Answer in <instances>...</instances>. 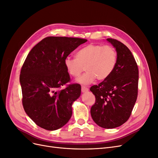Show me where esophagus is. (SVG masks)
<instances>
[{
  "label": "esophagus",
  "mask_w": 158,
  "mask_h": 158,
  "mask_svg": "<svg viewBox=\"0 0 158 158\" xmlns=\"http://www.w3.org/2000/svg\"><path fill=\"white\" fill-rule=\"evenodd\" d=\"M87 92H88V88H86V87H85V86H82V93H85Z\"/></svg>",
  "instance_id": "esophagus-1"
}]
</instances>
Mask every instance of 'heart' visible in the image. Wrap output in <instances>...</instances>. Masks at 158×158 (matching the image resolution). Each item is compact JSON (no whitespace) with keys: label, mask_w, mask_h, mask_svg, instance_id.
<instances>
[{"label":"heart","mask_w":158,"mask_h":158,"mask_svg":"<svg viewBox=\"0 0 158 158\" xmlns=\"http://www.w3.org/2000/svg\"><path fill=\"white\" fill-rule=\"evenodd\" d=\"M117 52L111 46L89 44L76 53V58L67 57L64 64L68 73L77 77L84 70L86 72L76 80V82L87 85L97 78L99 81L107 79L115 68Z\"/></svg>","instance_id":"1"}]
</instances>
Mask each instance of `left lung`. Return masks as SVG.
I'll return each instance as SVG.
<instances>
[{"label": "left lung", "instance_id": "1", "mask_svg": "<svg viewBox=\"0 0 158 158\" xmlns=\"http://www.w3.org/2000/svg\"><path fill=\"white\" fill-rule=\"evenodd\" d=\"M107 41L117 52V64L107 79L90 88L95 96L90 113L99 127L114 128L122 125L131 116L138 95V69L125 45L111 38Z\"/></svg>", "mask_w": 158, "mask_h": 158}]
</instances>
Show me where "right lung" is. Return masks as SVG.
<instances>
[{"instance_id": "right-lung-1", "label": "right lung", "mask_w": 158, "mask_h": 158, "mask_svg": "<svg viewBox=\"0 0 158 158\" xmlns=\"http://www.w3.org/2000/svg\"><path fill=\"white\" fill-rule=\"evenodd\" d=\"M87 40L76 37H47L27 55L20 76L22 104L37 125L55 131L65 125L72 116V106L81 94L79 84L64 89L70 76L64 64L71 52Z\"/></svg>"}]
</instances>
